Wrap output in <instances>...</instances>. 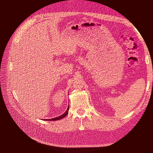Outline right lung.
Returning a JSON list of instances; mask_svg holds the SVG:
<instances>
[{
    "mask_svg": "<svg viewBox=\"0 0 153 153\" xmlns=\"http://www.w3.org/2000/svg\"><path fill=\"white\" fill-rule=\"evenodd\" d=\"M69 108H70V107H69V106H68V107L66 111H65V113H64L62 115L59 116V117H58L54 118H52V119H46V120L44 119V120H46V121H56V120H61V119H62L63 118H65L66 116L68 114V111H69Z\"/></svg>",
    "mask_w": 153,
    "mask_h": 153,
    "instance_id": "right-lung-1",
    "label": "right lung"
}]
</instances>
